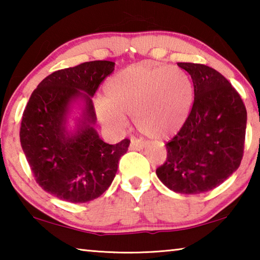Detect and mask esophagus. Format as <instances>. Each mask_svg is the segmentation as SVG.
Here are the masks:
<instances>
[{"label": "esophagus", "mask_w": 260, "mask_h": 260, "mask_svg": "<svg viewBox=\"0 0 260 260\" xmlns=\"http://www.w3.org/2000/svg\"><path fill=\"white\" fill-rule=\"evenodd\" d=\"M146 142L144 141H140V140H132L131 141V150H141L146 147Z\"/></svg>", "instance_id": "1"}]
</instances>
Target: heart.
<instances>
[{
  "label": "heart",
  "instance_id": "obj_1",
  "mask_svg": "<svg viewBox=\"0 0 260 260\" xmlns=\"http://www.w3.org/2000/svg\"><path fill=\"white\" fill-rule=\"evenodd\" d=\"M103 101L96 104L101 122L117 129L132 114L142 133L167 138L181 129L190 113V77L178 67L138 64L121 70L105 83Z\"/></svg>",
  "mask_w": 260,
  "mask_h": 260
}]
</instances>
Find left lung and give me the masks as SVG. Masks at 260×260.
<instances>
[{
  "instance_id": "1",
  "label": "left lung",
  "mask_w": 260,
  "mask_h": 260,
  "mask_svg": "<svg viewBox=\"0 0 260 260\" xmlns=\"http://www.w3.org/2000/svg\"><path fill=\"white\" fill-rule=\"evenodd\" d=\"M193 83V103L184 125L166 142L167 158L156 170L179 193L218 187L239 169L244 150L246 110L230 81L204 64L178 63Z\"/></svg>"
}]
</instances>
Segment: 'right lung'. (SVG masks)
<instances>
[{
	"label": "right lung",
	"mask_w": 260,
	"mask_h": 260,
	"mask_svg": "<svg viewBox=\"0 0 260 260\" xmlns=\"http://www.w3.org/2000/svg\"><path fill=\"white\" fill-rule=\"evenodd\" d=\"M113 69V61L93 60L58 70L39 83L24 110L21 148L35 181L57 199L71 203L98 199L112 183L120 157L128 149V139L105 143L93 127L91 98ZM78 97L85 109L77 132L70 135L66 114Z\"/></svg>",
	"instance_id": "add662e5"
}]
</instances>
